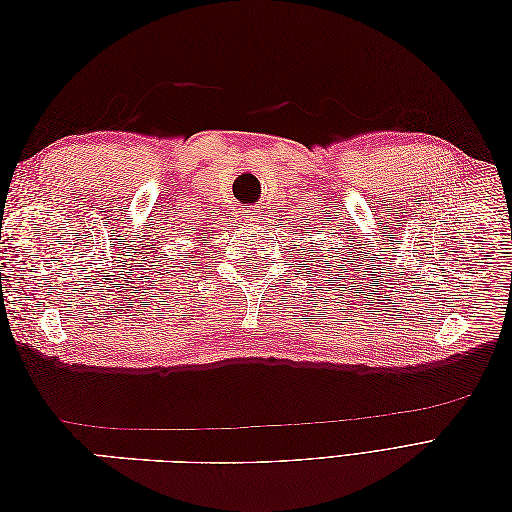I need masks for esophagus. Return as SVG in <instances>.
<instances>
[{
  "instance_id": "obj_1",
  "label": "esophagus",
  "mask_w": 512,
  "mask_h": 512,
  "mask_svg": "<svg viewBox=\"0 0 512 512\" xmlns=\"http://www.w3.org/2000/svg\"><path fill=\"white\" fill-rule=\"evenodd\" d=\"M258 215H260V209H256V207H247V209L243 211V218H245L247 222H256Z\"/></svg>"
}]
</instances>
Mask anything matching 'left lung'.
Instances as JSON below:
<instances>
[{"instance_id":"obj_1","label":"left lung","mask_w":512,"mask_h":512,"mask_svg":"<svg viewBox=\"0 0 512 512\" xmlns=\"http://www.w3.org/2000/svg\"><path fill=\"white\" fill-rule=\"evenodd\" d=\"M324 226H320V230H312V235H307V252H305V260L303 262H307V265H312V267H320V269H324V271H331L333 267H337V269H344V262H339V256L335 254V250L337 247L333 245V247H327V250H318V247H322V245H318V243H314V239L316 237H320V235H324V230H322ZM294 235H303V226H299V230H294ZM333 280V277H331ZM329 280V282H331Z\"/></svg>"}]
</instances>
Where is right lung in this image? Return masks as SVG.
I'll use <instances>...</instances> for the list:
<instances>
[{
	"label": "right lung",
	"instance_id": "right-lung-1",
	"mask_svg": "<svg viewBox=\"0 0 512 512\" xmlns=\"http://www.w3.org/2000/svg\"><path fill=\"white\" fill-rule=\"evenodd\" d=\"M203 235H205V237H198V239L203 241V243H207V241H209V239H207V232H203Z\"/></svg>",
	"mask_w": 512,
	"mask_h": 512
}]
</instances>
